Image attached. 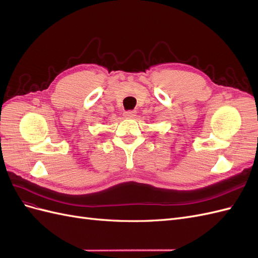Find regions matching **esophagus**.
<instances>
[{
    "label": "esophagus",
    "mask_w": 258,
    "mask_h": 258,
    "mask_svg": "<svg viewBox=\"0 0 258 258\" xmlns=\"http://www.w3.org/2000/svg\"><path fill=\"white\" fill-rule=\"evenodd\" d=\"M123 116L126 117V118H134L136 116V111H126L123 112Z\"/></svg>",
    "instance_id": "34e87169"
}]
</instances>
